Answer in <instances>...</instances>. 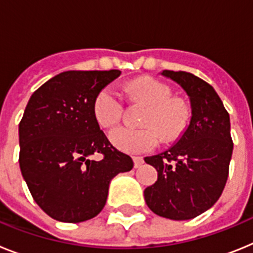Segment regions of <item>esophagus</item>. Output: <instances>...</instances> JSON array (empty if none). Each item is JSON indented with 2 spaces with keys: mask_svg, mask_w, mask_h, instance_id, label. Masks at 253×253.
Segmentation results:
<instances>
[{
  "mask_svg": "<svg viewBox=\"0 0 253 253\" xmlns=\"http://www.w3.org/2000/svg\"><path fill=\"white\" fill-rule=\"evenodd\" d=\"M133 161H134V167H135V169H139L143 163H144V160H143L142 157H133Z\"/></svg>",
  "mask_w": 253,
  "mask_h": 253,
  "instance_id": "34e87169",
  "label": "esophagus"
}]
</instances>
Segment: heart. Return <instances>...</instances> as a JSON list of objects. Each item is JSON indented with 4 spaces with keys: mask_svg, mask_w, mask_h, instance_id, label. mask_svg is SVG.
<instances>
[{
    "mask_svg": "<svg viewBox=\"0 0 253 253\" xmlns=\"http://www.w3.org/2000/svg\"><path fill=\"white\" fill-rule=\"evenodd\" d=\"M128 99L148 106L142 120L146 128L134 129L118 126L109 133L110 142L116 148L129 153H143L163 142H175L185 133L190 120V107L182 99L172 97L169 84L152 77H140L126 86ZM96 122L104 128L113 126L123 114V100L113 84L102 87L96 93L92 104Z\"/></svg>",
    "mask_w": 253,
    "mask_h": 253,
    "instance_id": "b5f03b06",
    "label": "heart"
}]
</instances>
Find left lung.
Returning a JSON list of instances; mask_svg holds the SVG:
<instances>
[{"label":"left lung","instance_id":"1","mask_svg":"<svg viewBox=\"0 0 253 253\" xmlns=\"http://www.w3.org/2000/svg\"><path fill=\"white\" fill-rule=\"evenodd\" d=\"M177 82L190 99L191 119L175 146L146 157L158 178L144 190L149 209L173 220L200 215L216 203L227 182L233 152L229 114L213 87L184 71L161 73Z\"/></svg>","mask_w":253,"mask_h":253}]
</instances>
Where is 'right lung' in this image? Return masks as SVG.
Wrapping results in <instances>:
<instances>
[{
  "mask_svg": "<svg viewBox=\"0 0 253 253\" xmlns=\"http://www.w3.org/2000/svg\"><path fill=\"white\" fill-rule=\"evenodd\" d=\"M120 71H67L40 86L19 124V163L38 205L55 220L80 223L106 204L109 185L133 160L100 129L93 99ZM92 154L101 160H91Z\"/></svg>",
  "mask_w": 253,
  "mask_h": 253,
  "instance_id": "add662e5",
  "label": "right lung"
}]
</instances>
